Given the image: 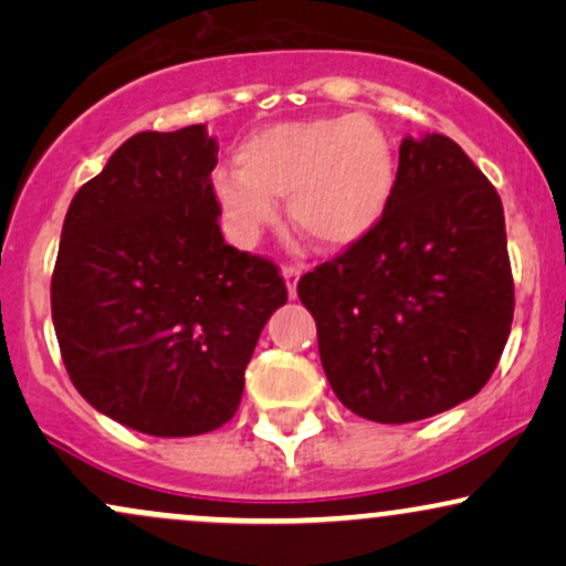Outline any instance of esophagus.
Masks as SVG:
<instances>
[{
  "instance_id": "34e87169",
  "label": "esophagus",
  "mask_w": 566,
  "mask_h": 566,
  "mask_svg": "<svg viewBox=\"0 0 566 566\" xmlns=\"http://www.w3.org/2000/svg\"><path fill=\"white\" fill-rule=\"evenodd\" d=\"M301 274H303L301 265H284L282 269V276H284V282H287L290 297L297 295V282H301Z\"/></svg>"
}]
</instances>
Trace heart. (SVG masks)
Returning <instances> with one entry per match:
<instances>
[{"label": "heart", "instance_id": "b5f03b06", "mask_svg": "<svg viewBox=\"0 0 566 566\" xmlns=\"http://www.w3.org/2000/svg\"><path fill=\"white\" fill-rule=\"evenodd\" d=\"M237 165L212 175V191L239 244H255L276 220V199H290L297 231L329 250L350 247L380 223L396 188L391 140L356 114L255 129L239 146Z\"/></svg>", "mask_w": 566, "mask_h": 566}]
</instances>
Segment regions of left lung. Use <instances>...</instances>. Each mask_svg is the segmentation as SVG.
I'll return each instance as SVG.
<instances>
[{"label": "left lung", "mask_w": 566, "mask_h": 566, "mask_svg": "<svg viewBox=\"0 0 566 566\" xmlns=\"http://www.w3.org/2000/svg\"><path fill=\"white\" fill-rule=\"evenodd\" d=\"M337 399L375 423L452 409L495 373L513 322L503 201L447 135L405 138L361 242L297 282Z\"/></svg>", "instance_id": "8db88e82"}]
</instances>
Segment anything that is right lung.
<instances>
[{"instance_id":"obj_1","label":"right lung","mask_w":566,"mask_h":566,"mask_svg":"<svg viewBox=\"0 0 566 566\" xmlns=\"http://www.w3.org/2000/svg\"><path fill=\"white\" fill-rule=\"evenodd\" d=\"M205 125L138 133L71 199L53 271L69 378L97 412L151 437L229 423L287 287L223 242Z\"/></svg>"}]
</instances>
